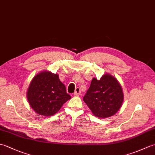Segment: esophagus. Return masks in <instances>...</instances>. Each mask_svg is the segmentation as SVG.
Returning a JSON list of instances; mask_svg holds the SVG:
<instances>
[{
  "instance_id": "34e87169",
  "label": "esophagus",
  "mask_w": 155,
  "mask_h": 155,
  "mask_svg": "<svg viewBox=\"0 0 155 155\" xmlns=\"http://www.w3.org/2000/svg\"><path fill=\"white\" fill-rule=\"evenodd\" d=\"M81 94V90H80V88H76L75 91L74 93V96H78V95H79Z\"/></svg>"
}]
</instances>
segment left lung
<instances>
[{
    "mask_svg": "<svg viewBox=\"0 0 155 155\" xmlns=\"http://www.w3.org/2000/svg\"><path fill=\"white\" fill-rule=\"evenodd\" d=\"M124 100L123 89L117 78L109 74L100 80L93 78L83 101L94 116L107 118L117 113Z\"/></svg>",
    "mask_w": 155,
    "mask_h": 155,
    "instance_id": "1",
    "label": "left lung"
}]
</instances>
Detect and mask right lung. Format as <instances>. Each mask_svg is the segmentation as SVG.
Returning a JSON list of instances; mask_svg holds the SVG:
<instances>
[{
  "label": "right lung",
  "mask_w": 155,
  "mask_h": 155,
  "mask_svg": "<svg viewBox=\"0 0 155 155\" xmlns=\"http://www.w3.org/2000/svg\"><path fill=\"white\" fill-rule=\"evenodd\" d=\"M27 99L36 113L52 116L61 109L71 97L59 79L58 74L45 71L32 78L27 91Z\"/></svg>",
  "instance_id": "add662e5"
}]
</instances>
